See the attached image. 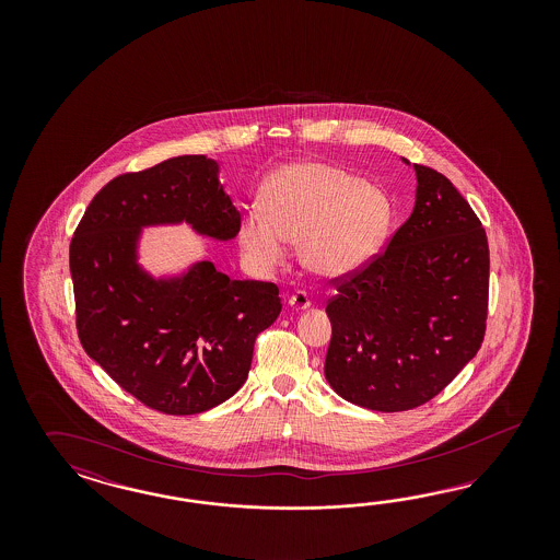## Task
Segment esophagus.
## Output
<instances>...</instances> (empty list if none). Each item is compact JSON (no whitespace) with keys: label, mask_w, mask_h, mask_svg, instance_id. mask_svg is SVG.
Masks as SVG:
<instances>
[{"label":"esophagus","mask_w":560,"mask_h":560,"mask_svg":"<svg viewBox=\"0 0 560 560\" xmlns=\"http://www.w3.org/2000/svg\"><path fill=\"white\" fill-rule=\"evenodd\" d=\"M289 307L293 310V312H304L310 307V298H307V293L304 291H298V293H293V295H289Z\"/></svg>","instance_id":"34e87169"}]
</instances>
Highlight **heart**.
<instances>
[{
    "label": "heart",
    "mask_w": 560,
    "mask_h": 560,
    "mask_svg": "<svg viewBox=\"0 0 560 560\" xmlns=\"http://www.w3.org/2000/svg\"><path fill=\"white\" fill-rule=\"evenodd\" d=\"M260 207L244 213L237 242L260 271H272L298 244L305 271L340 279L361 271L388 234V195L328 162H293L260 188Z\"/></svg>",
    "instance_id": "b5f03b06"
}]
</instances>
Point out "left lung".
I'll return each instance as SVG.
<instances>
[{
	"label": "left lung",
	"instance_id": "left-lung-1",
	"mask_svg": "<svg viewBox=\"0 0 560 560\" xmlns=\"http://www.w3.org/2000/svg\"><path fill=\"white\" fill-rule=\"evenodd\" d=\"M412 166L410 218L370 267L340 281L326 305L332 324L326 382L340 398L380 412L438 396L478 353L487 328L482 223L443 174Z\"/></svg>",
	"mask_w": 560,
	"mask_h": 560
}]
</instances>
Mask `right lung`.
Listing matches in <instances>:
<instances>
[{"label":"right lung","mask_w":560,"mask_h":560,"mask_svg":"<svg viewBox=\"0 0 560 560\" xmlns=\"http://www.w3.org/2000/svg\"><path fill=\"white\" fill-rule=\"evenodd\" d=\"M230 242L240 211L207 155H176L110 180L88 205L71 246L78 335L122 390L166 415H197L246 382L255 340L281 300L275 283L232 279L211 260L153 275L145 228L180 225Z\"/></svg>","instance_id":"1"}]
</instances>
